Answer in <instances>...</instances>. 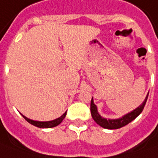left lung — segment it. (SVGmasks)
Returning <instances> with one entry per match:
<instances>
[{"mask_svg":"<svg viewBox=\"0 0 158 158\" xmlns=\"http://www.w3.org/2000/svg\"><path fill=\"white\" fill-rule=\"evenodd\" d=\"M148 96H149V93L147 94L144 101H143V103L140 106H137L135 109H134L131 112L124 114L123 116L117 118V119H106L105 117L101 116V114H100V113L98 112L97 106L94 102V98H92V101H91V114H92V117L94 120V122L98 125H100L101 127H102V128H107V129H117V128H123V127L126 126L129 123H131L133 120H135L142 113L144 106L146 104Z\"/></svg>","mask_w":158,"mask_h":158,"instance_id":"obj_1","label":"left lung"}]
</instances>
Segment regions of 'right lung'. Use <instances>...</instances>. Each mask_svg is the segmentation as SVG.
<instances>
[{
    "label": "right lung",
    "instance_id": "right-lung-1",
    "mask_svg": "<svg viewBox=\"0 0 158 158\" xmlns=\"http://www.w3.org/2000/svg\"><path fill=\"white\" fill-rule=\"evenodd\" d=\"M23 117L24 118L25 120L28 122L30 124H32V125H34L35 127H37V128H54V127H56L57 125H59L60 123H62L63 120L64 119V117L66 115V112L64 113V114H63L60 117H58L57 119H55V120H52V121H47V122H40V121H35V120H31L30 118H28V117L24 116L23 114H22Z\"/></svg>",
    "mask_w": 158,
    "mask_h": 158
}]
</instances>
